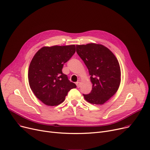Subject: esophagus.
<instances>
[{"label":"esophagus","instance_id":"obj_1","mask_svg":"<svg viewBox=\"0 0 150 150\" xmlns=\"http://www.w3.org/2000/svg\"><path fill=\"white\" fill-rule=\"evenodd\" d=\"M76 84L77 88H80V85H81V83L80 81H78V82L76 83Z\"/></svg>","mask_w":150,"mask_h":150}]
</instances>
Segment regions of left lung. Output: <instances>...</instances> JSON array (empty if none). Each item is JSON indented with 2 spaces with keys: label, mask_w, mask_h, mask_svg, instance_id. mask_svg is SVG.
Segmentation results:
<instances>
[{
  "label": "left lung",
  "mask_w": 150,
  "mask_h": 150,
  "mask_svg": "<svg viewBox=\"0 0 150 150\" xmlns=\"http://www.w3.org/2000/svg\"><path fill=\"white\" fill-rule=\"evenodd\" d=\"M76 53L86 66L93 84L87 102L102 105L118 91L121 81L119 62L112 52L103 45L89 43L76 46Z\"/></svg>",
  "instance_id": "1"
}]
</instances>
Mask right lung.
<instances>
[{
  "label": "right lung",
  "mask_w": 150,
  "mask_h": 150,
  "mask_svg": "<svg viewBox=\"0 0 150 150\" xmlns=\"http://www.w3.org/2000/svg\"><path fill=\"white\" fill-rule=\"evenodd\" d=\"M75 53L74 45L44 47L32 58L28 71L29 86L37 98L45 105H59L70 89L76 88L62 71L64 64Z\"/></svg>",
  "instance_id": "add662e5"
}]
</instances>
